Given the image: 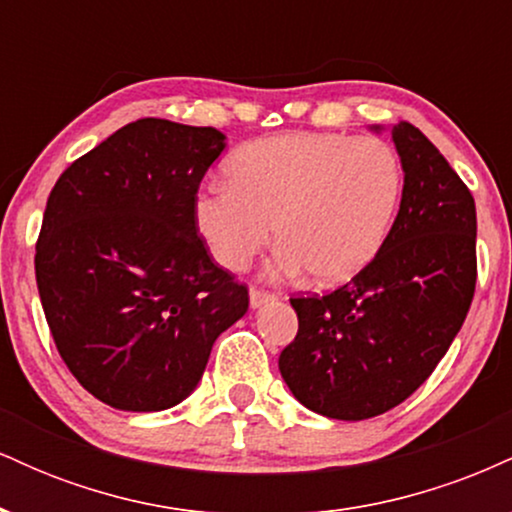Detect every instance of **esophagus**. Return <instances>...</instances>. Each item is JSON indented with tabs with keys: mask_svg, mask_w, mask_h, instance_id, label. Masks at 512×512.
I'll return each instance as SVG.
<instances>
[{
	"mask_svg": "<svg viewBox=\"0 0 512 512\" xmlns=\"http://www.w3.org/2000/svg\"><path fill=\"white\" fill-rule=\"evenodd\" d=\"M274 301H276L274 293H267V291H260V289L250 291V308H262V305L274 303Z\"/></svg>",
	"mask_w": 512,
	"mask_h": 512,
	"instance_id": "1",
	"label": "esophagus"
}]
</instances>
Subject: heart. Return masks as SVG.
<instances>
[{
    "instance_id": "obj_1",
    "label": "heart",
    "mask_w": 512,
    "mask_h": 512,
    "mask_svg": "<svg viewBox=\"0 0 512 512\" xmlns=\"http://www.w3.org/2000/svg\"><path fill=\"white\" fill-rule=\"evenodd\" d=\"M231 182L195 199V223L214 260L243 272L274 236V276L308 269L337 286L380 255L402 199V163L378 137L298 132L257 139L228 163Z\"/></svg>"
}]
</instances>
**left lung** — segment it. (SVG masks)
I'll use <instances>...</instances> for the list:
<instances>
[{
	"instance_id": "obj_1",
	"label": "left lung",
	"mask_w": 512,
	"mask_h": 512,
	"mask_svg": "<svg viewBox=\"0 0 512 512\" xmlns=\"http://www.w3.org/2000/svg\"><path fill=\"white\" fill-rule=\"evenodd\" d=\"M390 132L404 187L383 250L342 289L291 298L298 334L279 356L281 378L327 419L385 414L424 385L477 284L472 192L421 129L397 122Z\"/></svg>"
}]
</instances>
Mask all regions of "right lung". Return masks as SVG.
Returning <instances> with one entry per match:
<instances>
[{"label": "right lung", "mask_w": 512, "mask_h": 512, "mask_svg": "<svg viewBox=\"0 0 512 512\" xmlns=\"http://www.w3.org/2000/svg\"><path fill=\"white\" fill-rule=\"evenodd\" d=\"M226 149L214 127L144 117L60 175L35 245L62 361L93 397L163 411L195 390L248 289L197 236L199 182Z\"/></svg>", "instance_id": "1"}]
</instances>
